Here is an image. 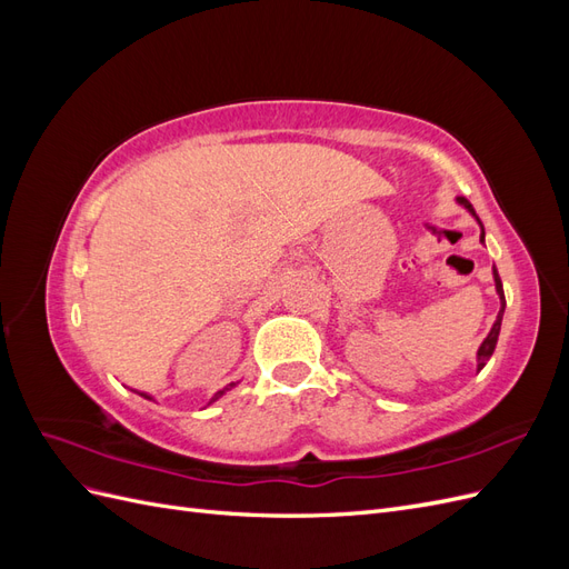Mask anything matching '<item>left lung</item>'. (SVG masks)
Here are the masks:
<instances>
[{
  "instance_id": "obj_1",
  "label": "left lung",
  "mask_w": 569,
  "mask_h": 569,
  "mask_svg": "<svg viewBox=\"0 0 569 569\" xmlns=\"http://www.w3.org/2000/svg\"><path fill=\"white\" fill-rule=\"evenodd\" d=\"M456 203L458 206H462L465 211H468L477 222H479V242L485 244V226H481V220H479V216L475 213V209H472V203L465 199V197H456ZM493 284H496V295H498V299H501V311H498V316H496V322L491 325V330H489V335H487V339L479 343V349H477V372L487 366V360L493 356V349H496V341H498V335H501V322H503V313H506V295H503V284H501V278H498V270H496V266H493Z\"/></svg>"
}]
</instances>
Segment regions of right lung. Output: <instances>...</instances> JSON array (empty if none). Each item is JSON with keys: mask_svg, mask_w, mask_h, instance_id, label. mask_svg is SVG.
<instances>
[{"mask_svg": "<svg viewBox=\"0 0 569 569\" xmlns=\"http://www.w3.org/2000/svg\"><path fill=\"white\" fill-rule=\"evenodd\" d=\"M234 385H237V382H230V385H228V387H222V389H220V391H216V393H213V396H211V401H209V406H211V403H213V401H218V399H220V396H222V393H228V391H230V389H232V387H234ZM132 391H134V389H132ZM134 393H140V396H144V399H149V401H153V396H151V393H147V391H134Z\"/></svg>", "mask_w": 569, "mask_h": 569, "instance_id": "add662e5", "label": "right lung"}]
</instances>
